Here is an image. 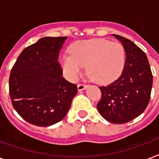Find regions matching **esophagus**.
I'll list each match as a JSON object with an SVG mask.
<instances>
[{
	"instance_id": "34e87169",
	"label": "esophagus",
	"mask_w": 159,
	"mask_h": 159,
	"mask_svg": "<svg viewBox=\"0 0 159 159\" xmlns=\"http://www.w3.org/2000/svg\"><path fill=\"white\" fill-rule=\"evenodd\" d=\"M87 87H88V85L82 84V83H81V84L77 85V89H78V91H82V90L86 89Z\"/></svg>"
}]
</instances>
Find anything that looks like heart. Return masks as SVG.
Returning a JSON list of instances; mask_svg holds the SVG:
<instances>
[{"instance_id":"heart-1","label":"heart","mask_w":159,"mask_h":159,"mask_svg":"<svg viewBox=\"0 0 159 159\" xmlns=\"http://www.w3.org/2000/svg\"><path fill=\"white\" fill-rule=\"evenodd\" d=\"M70 53L62 56L61 63L66 76L72 80L87 67L93 82L107 84L118 78L125 62L124 46L103 39L78 41L71 47Z\"/></svg>"}]
</instances>
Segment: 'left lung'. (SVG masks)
Here are the masks:
<instances>
[{"label":"left lung","mask_w":159,"mask_h":159,"mask_svg":"<svg viewBox=\"0 0 159 159\" xmlns=\"http://www.w3.org/2000/svg\"><path fill=\"white\" fill-rule=\"evenodd\" d=\"M122 43L125 62L118 79L100 87L102 99L97 104L101 116L113 124H124L143 113L150 100L153 75L145 53L135 43L113 34Z\"/></svg>","instance_id":"8db88e82"}]
</instances>
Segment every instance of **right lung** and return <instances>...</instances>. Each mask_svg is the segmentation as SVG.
I'll return each instance as SVG.
<instances>
[{"mask_svg":"<svg viewBox=\"0 0 159 159\" xmlns=\"http://www.w3.org/2000/svg\"><path fill=\"white\" fill-rule=\"evenodd\" d=\"M67 37H44L24 49L11 69L9 92L14 109L34 125L49 126L64 118L77 85L62 77L58 54Z\"/></svg>","mask_w":159,"mask_h":159,"instance_id":"add662e5","label":"right lung"}]
</instances>
